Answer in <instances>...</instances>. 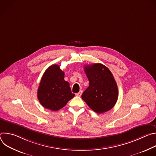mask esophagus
Returning a JSON list of instances; mask_svg holds the SVG:
<instances>
[{
  "instance_id": "34e87169",
  "label": "esophagus",
  "mask_w": 156,
  "mask_h": 156,
  "mask_svg": "<svg viewBox=\"0 0 156 156\" xmlns=\"http://www.w3.org/2000/svg\"><path fill=\"white\" fill-rule=\"evenodd\" d=\"M81 94H82V91H80L79 93H76V96H81Z\"/></svg>"
}]
</instances>
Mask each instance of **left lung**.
I'll return each mask as SVG.
<instances>
[{"label":"left lung","mask_w":156,"mask_h":156,"mask_svg":"<svg viewBox=\"0 0 156 156\" xmlns=\"http://www.w3.org/2000/svg\"><path fill=\"white\" fill-rule=\"evenodd\" d=\"M84 72L90 84L81 95L82 99L98 114L112 109L119 96L117 85L112 73L101 63L85 65Z\"/></svg>","instance_id":"obj_1"}]
</instances>
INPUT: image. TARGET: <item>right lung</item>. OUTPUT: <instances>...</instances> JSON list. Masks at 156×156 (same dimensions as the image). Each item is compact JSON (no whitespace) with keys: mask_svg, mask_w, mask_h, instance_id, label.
Returning a JSON list of instances; mask_svg holds the SVG:
<instances>
[{"mask_svg":"<svg viewBox=\"0 0 156 156\" xmlns=\"http://www.w3.org/2000/svg\"><path fill=\"white\" fill-rule=\"evenodd\" d=\"M64 75L58 65L50 66L43 74L37 90V98L44 107L57 111L75 96L69 83L64 80Z\"/></svg>","mask_w":156,"mask_h":156,"instance_id":"1","label":"right lung"}]
</instances>
